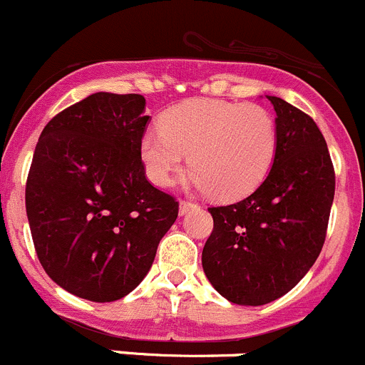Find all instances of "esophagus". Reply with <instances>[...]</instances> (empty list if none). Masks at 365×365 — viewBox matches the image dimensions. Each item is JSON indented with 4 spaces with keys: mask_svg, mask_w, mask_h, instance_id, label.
I'll return each instance as SVG.
<instances>
[{
    "mask_svg": "<svg viewBox=\"0 0 365 365\" xmlns=\"http://www.w3.org/2000/svg\"><path fill=\"white\" fill-rule=\"evenodd\" d=\"M193 207H195V204H193V202H188V200H180L179 215L182 217V215H186L190 210H193Z\"/></svg>",
    "mask_w": 365,
    "mask_h": 365,
    "instance_id": "obj_1",
    "label": "esophagus"
}]
</instances>
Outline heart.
<instances>
[{"label":"heart","instance_id":"1","mask_svg":"<svg viewBox=\"0 0 365 365\" xmlns=\"http://www.w3.org/2000/svg\"><path fill=\"white\" fill-rule=\"evenodd\" d=\"M276 148V121L265 107L213 98L177 103L140 141L141 163L154 185L168 186L190 152V185L224 200L258 188Z\"/></svg>","mask_w":365,"mask_h":365}]
</instances>
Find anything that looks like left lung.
I'll return each mask as SVG.
<instances>
[{"label": "left lung", "mask_w": 365, "mask_h": 365, "mask_svg": "<svg viewBox=\"0 0 365 365\" xmlns=\"http://www.w3.org/2000/svg\"><path fill=\"white\" fill-rule=\"evenodd\" d=\"M276 110L277 148L262 185L240 202L210 207L213 232L202 269L213 289L242 307L284 296L321 252L335 195L324 136L308 114L267 96Z\"/></svg>", "instance_id": "obj_1"}]
</instances>
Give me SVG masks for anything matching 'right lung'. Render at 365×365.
<instances>
[{
	"mask_svg": "<svg viewBox=\"0 0 365 365\" xmlns=\"http://www.w3.org/2000/svg\"><path fill=\"white\" fill-rule=\"evenodd\" d=\"M141 95L95 93L48 121L26 180L37 258L69 294L110 303L154 263L179 204L145 177Z\"/></svg>",
	"mask_w": 365,
	"mask_h": 365,
	"instance_id": "obj_1",
	"label": "right lung"
}]
</instances>
